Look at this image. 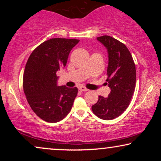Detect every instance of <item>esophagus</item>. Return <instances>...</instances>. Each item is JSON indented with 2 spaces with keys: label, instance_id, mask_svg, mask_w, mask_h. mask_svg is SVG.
<instances>
[{
  "label": "esophagus",
  "instance_id": "esophagus-1",
  "mask_svg": "<svg viewBox=\"0 0 161 161\" xmlns=\"http://www.w3.org/2000/svg\"><path fill=\"white\" fill-rule=\"evenodd\" d=\"M79 90H80V92H86V91H88V89H86V88H85V87H83V86L79 87Z\"/></svg>",
  "mask_w": 161,
  "mask_h": 161
}]
</instances>
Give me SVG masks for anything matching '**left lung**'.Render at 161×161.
I'll return each mask as SVG.
<instances>
[{
	"instance_id": "obj_1",
	"label": "left lung",
	"mask_w": 161,
	"mask_h": 161,
	"mask_svg": "<svg viewBox=\"0 0 161 161\" xmlns=\"http://www.w3.org/2000/svg\"><path fill=\"white\" fill-rule=\"evenodd\" d=\"M97 39L105 46L108 55L106 81L111 92L108 97L99 96L92 110L97 117L111 120L130 105L136 87V65L129 50L117 39L106 35Z\"/></svg>"
}]
</instances>
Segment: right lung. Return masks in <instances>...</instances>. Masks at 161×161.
I'll return each mask as SVG.
<instances>
[{
  "instance_id": "add662e5",
  "label": "right lung",
  "mask_w": 161,
  "mask_h": 161,
  "mask_svg": "<svg viewBox=\"0 0 161 161\" xmlns=\"http://www.w3.org/2000/svg\"><path fill=\"white\" fill-rule=\"evenodd\" d=\"M79 41L50 39L39 45L26 63L24 93L31 109L45 122H59L71 111L78 88L58 86L56 72L65 67L70 51Z\"/></svg>"
}]
</instances>
